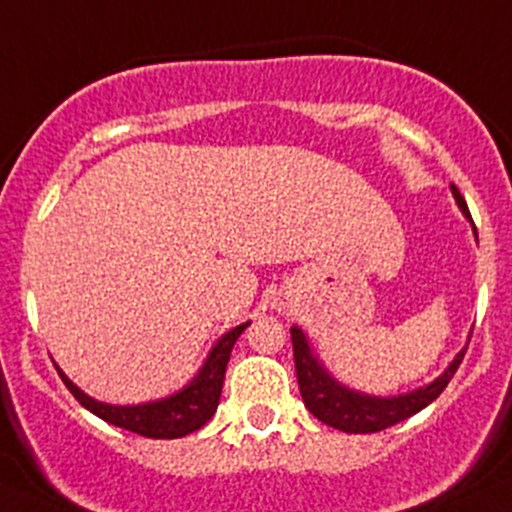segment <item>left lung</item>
<instances>
[{"instance_id":"left-lung-1","label":"left lung","mask_w":512,"mask_h":512,"mask_svg":"<svg viewBox=\"0 0 512 512\" xmlns=\"http://www.w3.org/2000/svg\"><path fill=\"white\" fill-rule=\"evenodd\" d=\"M453 195L458 200L460 210L465 217H470L468 205H465L463 195L458 192V187L453 185ZM473 220V217H470ZM292 352H295V372H297V385H300L302 400H305V408L315 415L317 420H322L330 428L342 430V433H380V430L390 428V425L400 423V420L410 418V415L420 413L423 408H428L445 388L448 382L453 380V375L458 372L460 362H463L465 350L458 352L453 362H450L448 370L438 377L435 382H430L428 388H420L410 395H398V398H372V395H360L355 390H347L342 385H337L330 375L320 367L317 357L310 352L302 330L292 327Z\"/></svg>"}]
</instances>
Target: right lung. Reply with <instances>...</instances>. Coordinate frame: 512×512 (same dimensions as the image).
<instances>
[{
  "label": "right lung",
  "instance_id": "add662e5",
  "mask_svg": "<svg viewBox=\"0 0 512 512\" xmlns=\"http://www.w3.org/2000/svg\"><path fill=\"white\" fill-rule=\"evenodd\" d=\"M245 327L247 322L245 325L235 327V330H230L227 335H222V340L212 347L210 357H207V362L202 365L200 375H197L185 390H180V393L170 395V398L165 400H157V403L132 405V408L97 403V400H92L89 395H84L77 385H72V380H69L62 370L57 372L64 380V385L69 388V393H72L89 413L102 418L104 423L117 425V428L130 430V433L145 435V438H185V435L200 430L202 425L215 415L217 403H220L222 395V382H225L227 360H230L232 347H235L237 337L242 335Z\"/></svg>",
  "mask_w": 512,
  "mask_h": 512
}]
</instances>
